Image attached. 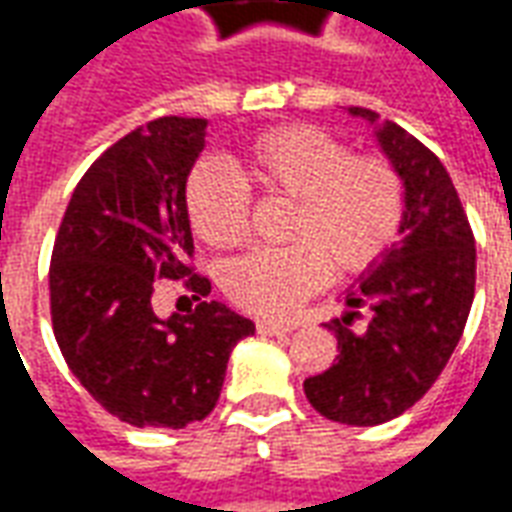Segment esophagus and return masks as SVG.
Masks as SVG:
<instances>
[{"label": "esophagus", "instance_id": "obj_1", "mask_svg": "<svg viewBox=\"0 0 512 512\" xmlns=\"http://www.w3.org/2000/svg\"><path fill=\"white\" fill-rule=\"evenodd\" d=\"M257 334L263 337H285V334L293 332V326H285V323H271V321H257Z\"/></svg>", "mask_w": 512, "mask_h": 512}]
</instances>
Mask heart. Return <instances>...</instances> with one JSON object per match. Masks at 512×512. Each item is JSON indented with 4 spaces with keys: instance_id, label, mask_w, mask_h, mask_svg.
<instances>
[{
    "instance_id": "obj_1",
    "label": "heart",
    "mask_w": 512,
    "mask_h": 512,
    "mask_svg": "<svg viewBox=\"0 0 512 512\" xmlns=\"http://www.w3.org/2000/svg\"><path fill=\"white\" fill-rule=\"evenodd\" d=\"M249 189L293 200L279 249H255L224 268L227 296L260 318H288L321 290L329 266L359 274L378 263L400 233L406 194L395 164L354 156L343 139L310 123L268 128L249 139L238 175L200 161L183 189L194 233L211 246H235L249 230Z\"/></svg>"
}]
</instances>
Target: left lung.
Returning <instances> with one entry per match:
<instances>
[{
  "label": "left lung",
  "instance_id": "8db88e82",
  "mask_svg": "<svg viewBox=\"0 0 512 512\" xmlns=\"http://www.w3.org/2000/svg\"><path fill=\"white\" fill-rule=\"evenodd\" d=\"M348 112L378 120L362 106ZM376 136L406 186L403 238L348 290L351 312L329 323L337 362L304 381L315 411L362 428L400 417L436 384L472 310L477 260L461 197L436 153L395 123ZM359 306L368 307V323L351 330Z\"/></svg>",
  "mask_w": 512,
  "mask_h": 512
}]
</instances>
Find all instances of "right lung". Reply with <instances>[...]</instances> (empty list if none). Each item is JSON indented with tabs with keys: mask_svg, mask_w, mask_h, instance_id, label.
<instances>
[{
	"mask_svg": "<svg viewBox=\"0 0 512 512\" xmlns=\"http://www.w3.org/2000/svg\"><path fill=\"white\" fill-rule=\"evenodd\" d=\"M202 117L134 128L84 172L49 268L51 326L71 373L134 428H186L213 411L227 359L255 323L205 301L183 189L205 147ZM156 278H183L198 307L161 322Z\"/></svg>",
	"mask_w": 512,
	"mask_h": 512,
	"instance_id": "add662e5",
	"label": "right lung"
}]
</instances>
